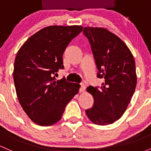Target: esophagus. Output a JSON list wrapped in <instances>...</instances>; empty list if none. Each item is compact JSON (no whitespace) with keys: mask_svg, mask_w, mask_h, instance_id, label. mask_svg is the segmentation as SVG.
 <instances>
[{"mask_svg":"<svg viewBox=\"0 0 151 151\" xmlns=\"http://www.w3.org/2000/svg\"><path fill=\"white\" fill-rule=\"evenodd\" d=\"M85 89H86V86L84 85V84H81V85L80 89H79V92H80V93H82V92H84V91H85Z\"/></svg>","mask_w":151,"mask_h":151,"instance_id":"obj_1","label":"esophagus"}]
</instances>
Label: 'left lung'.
<instances>
[{
  "instance_id": "8db88e82",
  "label": "left lung",
  "mask_w": 151,
  "mask_h": 151,
  "mask_svg": "<svg viewBox=\"0 0 151 151\" xmlns=\"http://www.w3.org/2000/svg\"><path fill=\"white\" fill-rule=\"evenodd\" d=\"M98 69L97 77L104 78L100 88H87L93 105L86 110L91 121L99 125L112 124L127 109L137 84L134 57L124 42L101 27H84Z\"/></svg>"
}]
</instances>
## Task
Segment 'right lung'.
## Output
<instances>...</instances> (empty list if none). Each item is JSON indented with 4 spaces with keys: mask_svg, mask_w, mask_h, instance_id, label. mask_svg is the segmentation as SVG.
I'll return each mask as SVG.
<instances>
[{
    "mask_svg": "<svg viewBox=\"0 0 151 151\" xmlns=\"http://www.w3.org/2000/svg\"><path fill=\"white\" fill-rule=\"evenodd\" d=\"M82 26H50L30 37L18 51L14 81L21 106L31 120L50 126L60 120L66 105L78 93L80 85L55 81L63 68V55Z\"/></svg>",
    "mask_w": 151,
    "mask_h": 151,
    "instance_id": "obj_1",
    "label": "right lung"
}]
</instances>
